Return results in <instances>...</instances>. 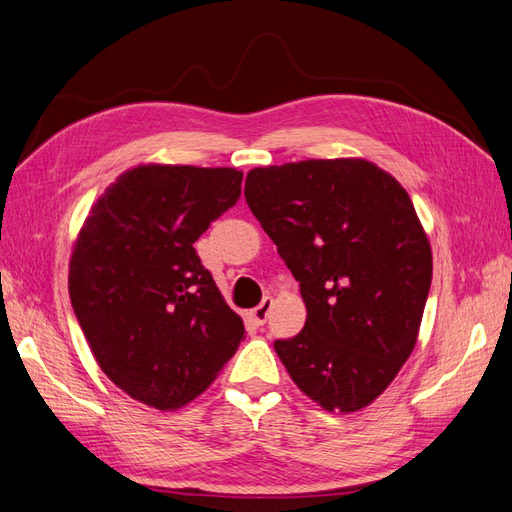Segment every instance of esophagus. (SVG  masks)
Returning a JSON list of instances; mask_svg holds the SVG:
<instances>
[{
	"label": "esophagus",
	"instance_id": "1",
	"mask_svg": "<svg viewBox=\"0 0 512 512\" xmlns=\"http://www.w3.org/2000/svg\"><path fill=\"white\" fill-rule=\"evenodd\" d=\"M271 304H274V300L271 298H265L263 302H260L256 309H252V313H249V317H252V322L256 324V326H263L265 322H267V315H269V311H271Z\"/></svg>",
	"mask_w": 512,
	"mask_h": 512
}]
</instances>
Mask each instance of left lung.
<instances>
[{
    "instance_id": "1",
    "label": "left lung",
    "mask_w": 512,
    "mask_h": 512,
    "mask_svg": "<svg viewBox=\"0 0 512 512\" xmlns=\"http://www.w3.org/2000/svg\"><path fill=\"white\" fill-rule=\"evenodd\" d=\"M245 201L300 282L302 331L274 344L326 412L368 407L416 346L431 245L405 188L361 157L252 168Z\"/></svg>"
}]
</instances>
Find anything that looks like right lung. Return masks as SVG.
<instances>
[{"instance_id": "obj_1", "label": "right lung", "mask_w": 512, "mask_h": 512, "mask_svg": "<svg viewBox=\"0 0 512 512\" xmlns=\"http://www.w3.org/2000/svg\"><path fill=\"white\" fill-rule=\"evenodd\" d=\"M236 168L140 164L89 210L70 258V298L111 383L155 410L195 401L245 326L195 252L241 197Z\"/></svg>"}]
</instances>
